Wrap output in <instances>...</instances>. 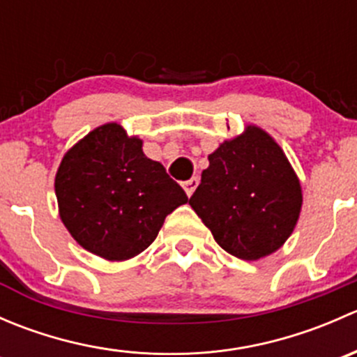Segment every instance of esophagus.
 Instances as JSON below:
<instances>
[{
  "mask_svg": "<svg viewBox=\"0 0 357 357\" xmlns=\"http://www.w3.org/2000/svg\"><path fill=\"white\" fill-rule=\"evenodd\" d=\"M197 186H199V178H195V176H193V178H190L188 181L183 183V188H185L186 195L188 197L193 195V192H195Z\"/></svg>",
  "mask_w": 357,
  "mask_h": 357,
  "instance_id": "obj_1",
  "label": "esophagus"
}]
</instances>
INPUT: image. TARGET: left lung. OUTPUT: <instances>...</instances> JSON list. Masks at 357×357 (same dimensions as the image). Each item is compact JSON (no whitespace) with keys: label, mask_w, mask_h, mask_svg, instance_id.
I'll list each match as a JSON object with an SVG mask.
<instances>
[{"label":"left lung","mask_w":357,"mask_h":357,"mask_svg":"<svg viewBox=\"0 0 357 357\" xmlns=\"http://www.w3.org/2000/svg\"><path fill=\"white\" fill-rule=\"evenodd\" d=\"M190 205L228 254L257 261L289 240L302 186L275 138L248 124L208 155Z\"/></svg>","instance_id":"left-lung-1"}]
</instances>
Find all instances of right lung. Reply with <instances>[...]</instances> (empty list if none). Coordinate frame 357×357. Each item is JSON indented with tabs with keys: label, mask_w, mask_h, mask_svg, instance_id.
I'll return each instance as SVG.
<instances>
[{
	"label": "right lung",
	"mask_w": 357,
	"mask_h": 357,
	"mask_svg": "<svg viewBox=\"0 0 357 357\" xmlns=\"http://www.w3.org/2000/svg\"><path fill=\"white\" fill-rule=\"evenodd\" d=\"M55 193L72 238L117 262L152 245L167 214L188 202L164 165L143 153V139L117 122L98 126L67 150Z\"/></svg>",
	"instance_id": "right-lung-1"
}]
</instances>
